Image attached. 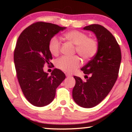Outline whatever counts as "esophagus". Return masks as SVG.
<instances>
[{
	"mask_svg": "<svg viewBox=\"0 0 132 132\" xmlns=\"http://www.w3.org/2000/svg\"><path fill=\"white\" fill-rule=\"evenodd\" d=\"M65 75H66V76L67 77H71L72 76L71 75H70V74H68V73H66Z\"/></svg>",
	"mask_w": 132,
	"mask_h": 132,
	"instance_id": "esophagus-1",
	"label": "esophagus"
}]
</instances>
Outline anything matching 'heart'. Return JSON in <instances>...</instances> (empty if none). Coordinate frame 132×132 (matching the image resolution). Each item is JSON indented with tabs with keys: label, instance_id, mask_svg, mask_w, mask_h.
<instances>
[{
	"label": "heart",
	"instance_id": "1",
	"mask_svg": "<svg viewBox=\"0 0 132 132\" xmlns=\"http://www.w3.org/2000/svg\"><path fill=\"white\" fill-rule=\"evenodd\" d=\"M64 37L67 40L76 45V51L85 59L94 56L98 51V44L94 39L87 38V35L79 30H70ZM61 48V42L57 37L51 38L48 43V49L52 55L57 56ZM82 65L78 56H62L56 62L57 68L67 73H72Z\"/></svg>",
	"mask_w": 132,
	"mask_h": 132
}]
</instances>
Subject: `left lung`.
<instances>
[{
    "label": "left lung",
    "mask_w": 132,
    "mask_h": 132,
    "mask_svg": "<svg viewBox=\"0 0 132 132\" xmlns=\"http://www.w3.org/2000/svg\"><path fill=\"white\" fill-rule=\"evenodd\" d=\"M95 34L98 51L93 58L81 68L90 75L84 82L74 76L73 100L79 106L91 108L97 106L108 95L116 82L121 61V52L115 37L109 30L99 24H91L83 28Z\"/></svg>",
    "instance_id": "8db88e82"
}]
</instances>
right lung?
<instances>
[{"mask_svg": "<svg viewBox=\"0 0 132 132\" xmlns=\"http://www.w3.org/2000/svg\"><path fill=\"white\" fill-rule=\"evenodd\" d=\"M65 29L52 23L37 22L25 29L18 38L14 54L17 76L23 94L32 105L43 107L50 104L57 86L65 79V74L57 68L50 76L43 70L45 64H52L50 38Z\"/></svg>", "mask_w": 132, "mask_h": 132, "instance_id": "add662e5", "label": "right lung"}]
</instances>
